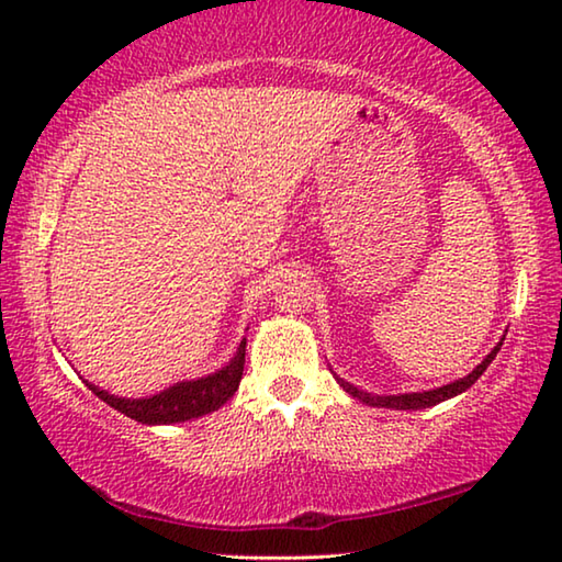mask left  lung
Segmentation results:
<instances>
[{"instance_id": "8db88e82", "label": "left lung", "mask_w": 562, "mask_h": 562, "mask_svg": "<svg viewBox=\"0 0 562 562\" xmlns=\"http://www.w3.org/2000/svg\"><path fill=\"white\" fill-rule=\"evenodd\" d=\"M501 345H503V341H498V345L493 347L491 355H488L486 359H483L481 364L475 367L469 376L456 379V382L446 384V386H439V389H431V392H414V394H398V396H374V394L361 392V389H357L355 384L345 382V379H339V376H337V382H339L341 389H345L347 394L357 396L359 402H364V404H369V406H384V408H429V406L441 404V402H446V398H451V396H456V394L465 392V389H469V386H473L475 379H479L483 372H486L491 361L496 359Z\"/></svg>"}]
</instances>
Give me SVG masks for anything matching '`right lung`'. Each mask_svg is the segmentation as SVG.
Instances as JSON below:
<instances>
[{"label":"right lung","mask_w":562,"mask_h":562,"mask_svg":"<svg viewBox=\"0 0 562 562\" xmlns=\"http://www.w3.org/2000/svg\"><path fill=\"white\" fill-rule=\"evenodd\" d=\"M243 369L245 339L240 341V347H237L231 364L217 369L215 374L193 379V382H178L148 398H121L103 392V389L93 384L87 386L109 406L119 408L121 414L136 418L140 424H178L217 412V408L237 392V386H240Z\"/></svg>","instance_id":"add662e5"}]
</instances>
